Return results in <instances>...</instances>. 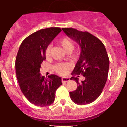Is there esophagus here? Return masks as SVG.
<instances>
[{"label":"esophagus","instance_id":"esophagus-1","mask_svg":"<svg viewBox=\"0 0 127 127\" xmlns=\"http://www.w3.org/2000/svg\"><path fill=\"white\" fill-rule=\"evenodd\" d=\"M70 78H62V82L63 83H65L67 82H68V81H70Z\"/></svg>","mask_w":127,"mask_h":127}]
</instances>
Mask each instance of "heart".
Wrapping results in <instances>:
<instances>
[{
    "label": "heart",
    "mask_w": 127,
    "mask_h": 127,
    "mask_svg": "<svg viewBox=\"0 0 127 127\" xmlns=\"http://www.w3.org/2000/svg\"><path fill=\"white\" fill-rule=\"evenodd\" d=\"M59 44L62 46L63 49L68 53L71 52L74 49V43L72 40L67 37H63L61 38L58 41ZM52 46L51 45H48L45 49V56L49 57L51 54ZM54 69L57 73L59 75L64 76L67 74L70 69V65L67 63H59L54 65Z\"/></svg>",
    "instance_id": "obj_1"
}]
</instances>
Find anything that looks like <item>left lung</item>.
I'll use <instances>...</instances> for the list:
<instances>
[{
    "mask_svg": "<svg viewBox=\"0 0 127 127\" xmlns=\"http://www.w3.org/2000/svg\"><path fill=\"white\" fill-rule=\"evenodd\" d=\"M62 30L81 48L79 59L72 75L85 77L81 83L76 77L70 78L75 80L78 87L75 91L70 92V97L76 104H90L100 96L107 79L109 59L105 46L100 39L87 32L73 28Z\"/></svg>",
    "mask_w": 127,
    "mask_h": 127,
    "instance_id": "obj_1",
    "label": "left lung"
}]
</instances>
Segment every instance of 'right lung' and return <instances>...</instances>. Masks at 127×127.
Instances as JSON below:
<instances>
[{
    "instance_id": "obj_1",
    "label": "right lung",
    "mask_w": 127,
    "mask_h": 127,
    "mask_svg": "<svg viewBox=\"0 0 127 127\" xmlns=\"http://www.w3.org/2000/svg\"><path fill=\"white\" fill-rule=\"evenodd\" d=\"M61 31L59 27H49L32 33L23 40L17 53L15 72L19 85L26 98L36 106L52 104L56 90L62 84L60 77L51 75L47 78L39 73L46 59V48Z\"/></svg>"
}]
</instances>
